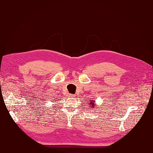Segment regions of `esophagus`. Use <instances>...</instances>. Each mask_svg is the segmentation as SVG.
Wrapping results in <instances>:
<instances>
[{
  "label": "esophagus",
  "instance_id": "1",
  "mask_svg": "<svg viewBox=\"0 0 153 153\" xmlns=\"http://www.w3.org/2000/svg\"><path fill=\"white\" fill-rule=\"evenodd\" d=\"M71 97H73L74 96V95H73V94H71V95H70Z\"/></svg>",
  "mask_w": 153,
  "mask_h": 153
}]
</instances>
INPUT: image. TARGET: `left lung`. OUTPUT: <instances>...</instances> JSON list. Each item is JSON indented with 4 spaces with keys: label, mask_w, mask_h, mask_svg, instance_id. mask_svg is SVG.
<instances>
[{
    "label": "left lung",
    "mask_w": 153,
    "mask_h": 153,
    "mask_svg": "<svg viewBox=\"0 0 153 153\" xmlns=\"http://www.w3.org/2000/svg\"><path fill=\"white\" fill-rule=\"evenodd\" d=\"M89 103H90V104L92 105V106H95V105H94V102H93V101H91Z\"/></svg>",
    "instance_id": "1"
}]
</instances>
